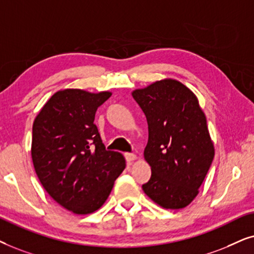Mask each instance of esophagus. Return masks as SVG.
<instances>
[{
    "label": "esophagus",
    "mask_w": 254,
    "mask_h": 254,
    "mask_svg": "<svg viewBox=\"0 0 254 254\" xmlns=\"http://www.w3.org/2000/svg\"><path fill=\"white\" fill-rule=\"evenodd\" d=\"M124 155H125V159H127V162H131V161L136 160V159H137V155L133 154V153H125Z\"/></svg>",
    "instance_id": "34e87169"
}]
</instances>
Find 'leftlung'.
Instances as JSON below:
<instances>
[{
  "label": "left lung",
  "mask_w": 254,
  "mask_h": 254,
  "mask_svg": "<svg viewBox=\"0 0 254 254\" xmlns=\"http://www.w3.org/2000/svg\"><path fill=\"white\" fill-rule=\"evenodd\" d=\"M132 96L148 125L144 157L152 174L143 190L165 209L187 207L215 155L205 115L194 93L177 80L157 81Z\"/></svg>",
  "instance_id": "obj_1"
}]
</instances>
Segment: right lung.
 Masks as SVG:
<instances>
[{
    "mask_svg": "<svg viewBox=\"0 0 254 254\" xmlns=\"http://www.w3.org/2000/svg\"><path fill=\"white\" fill-rule=\"evenodd\" d=\"M110 96L109 92L60 90L33 122L37 177L51 197L74 214L101 208L125 168L123 155L106 150L94 123L97 108Z\"/></svg>",
    "mask_w": 254,
    "mask_h": 254,
    "instance_id": "right-lung-1",
    "label": "right lung"
}]
</instances>
